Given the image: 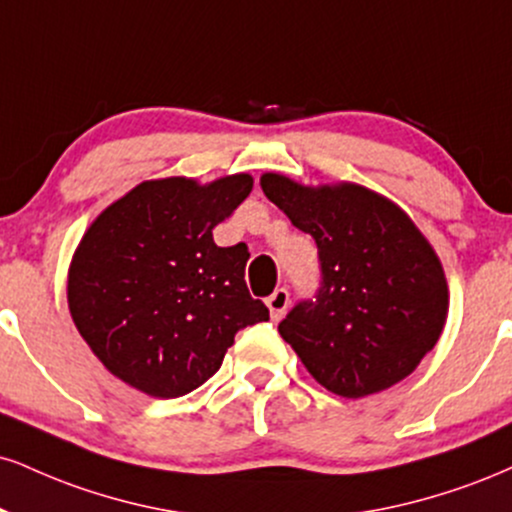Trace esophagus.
Returning a JSON list of instances; mask_svg holds the SVG:
<instances>
[{"label": "esophagus", "instance_id": "obj_1", "mask_svg": "<svg viewBox=\"0 0 512 512\" xmlns=\"http://www.w3.org/2000/svg\"><path fill=\"white\" fill-rule=\"evenodd\" d=\"M288 303H291V295H288L286 288H276V291L267 298V307H269V315L272 319H281L286 315Z\"/></svg>", "mask_w": 512, "mask_h": 512}]
</instances>
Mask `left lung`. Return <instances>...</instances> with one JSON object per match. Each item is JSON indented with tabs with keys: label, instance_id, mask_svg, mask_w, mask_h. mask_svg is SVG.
Returning a JSON list of instances; mask_svg holds the SVG:
<instances>
[{
	"label": "left lung",
	"instance_id": "8db88e82",
	"mask_svg": "<svg viewBox=\"0 0 512 512\" xmlns=\"http://www.w3.org/2000/svg\"><path fill=\"white\" fill-rule=\"evenodd\" d=\"M264 195L310 233L322 288L279 324L326 391L365 398L417 369L448 317V283L432 243L389 197L357 183L303 186L262 174Z\"/></svg>",
	"mask_w": 512,
	"mask_h": 512
}]
</instances>
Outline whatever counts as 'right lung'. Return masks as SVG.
I'll list each match as a JSON object with an SVG mask.
<instances>
[{
    "label": "right lung",
    "mask_w": 512,
    "mask_h": 512,
    "mask_svg": "<svg viewBox=\"0 0 512 512\" xmlns=\"http://www.w3.org/2000/svg\"><path fill=\"white\" fill-rule=\"evenodd\" d=\"M250 190V174L143 181L83 233L66 283L69 310L123 384L155 398L186 396L217 372L240 329L269 319L245 286V243L219 248L212 238Z\"/></svg>",
    "instance_id": "add662e5"
}]
</instances>
